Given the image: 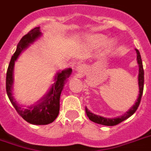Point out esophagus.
I'll use <instances>...</instances> for the list:
<instances>
[{
    "label": "esophagus",
    "instance_id": "obj_1",
    "mask_svg": "<svg viewBox=\"0 0 151 151\" xmlns=\"http://www.w3.org/2000/svg\"><path fill=\"white\" fill-rule=\"evenodd\" d=\"M85 69H86L85 65H78V66H77V70H78V72H83V71H85Z\"/></svg>",
    "mask_w": 151,
    "mask_h": 151
}]
</instances>
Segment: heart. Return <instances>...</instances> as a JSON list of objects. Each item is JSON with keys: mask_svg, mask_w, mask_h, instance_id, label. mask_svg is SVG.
Here are the masks:
<instances>
[{"mask_svg": "<svg viewBox=\"0 0 151 151\" xmlns=\"http://www.w3.org/2000/svg\"><path fill=\"white\" fill-rule=\"evenodd\" d=\"M106 37L102 34H91L86 36L84 39V45L89 49H98L103 46L105 51H108L113 49L115 46L114 39L106 40Z\"/></svg>", "mask_w": 151, "mask_h": 151, "instance_id": "b5f03b06", "label": "heart"}]
</instances>
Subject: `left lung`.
I'll return each instance as SVG.
<instances>
[{
  "label": "left lung",
  "instance_id": "8db88e82",
  "mask_svg": "<svg viewBox=\"0 0 151 151\" xmlns=\"http://www.w3.org/2000/svg\"><path fill=\"white\" fill-rule=\"evenodd\" d=\"M137 52V61L138 67H139V73H138V86H139V94H138L137 99L135 101V104L131 107L127 111L123 114V115L109 119V118H105L103 116L97 115L95 114L92 112H91L90 110L86 107V113L87 117L89 118L91 121H92L94 123L101 124V125H105V126H114L119 124L121 122H123L124 120L128 119L129 117L132 115L136 110L137 109L138 106L140 105V102L142 100V93H143V89H144V69H143V65H142V57L140 52L137 49H135Z\"/></svg>",
  "mask_w": 151,
  "mask_h": 151
}]
</instances>
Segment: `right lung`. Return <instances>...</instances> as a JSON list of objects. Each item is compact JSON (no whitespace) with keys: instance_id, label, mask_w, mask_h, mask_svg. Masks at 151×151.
<instances>
[{"instance_id":"obj_1","label":"right lung","mask_w":151,"mask_h":151,"mask_svg":"<svg viewBox=\"0 0 151 151\" xmlns=\"http://www.w3.org/2000/svg\"><path fill=\"white\" fill-rule=\"evenodd\" d=\"M42 35L40 27L32 29L24 35L17 45L15 52L11 57L6 73V92L11 104L16 109L18 114L28 123L34 125H46L54 122L60 112V98L64 89L67 79L72 73V68H65L56 73L54 78V83L51 85L47 93L40 100L31 105H21L14 97V68L15 61L24 50L30 46Z\"/></svg>"}]
</instances>
